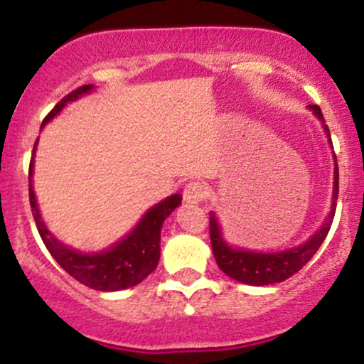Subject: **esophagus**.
I'll list each match as a JSON object with an SVG mask.
<instances>
[{"label":"esophagus","mask_w":364,"mask_h":364,"mask_svg":"<svg viewBox=\"0 0 364 364\" xmlns=\"http://www.w3.org/2000/svg\"><path fill=\"white\" fill-rule=\"evenodd\" d=\"M207 196V188L203 183L191 181L185 186V191H183V200L186 203H191V205H196V203L203 202Z\"/></svg>","instance_id":"obj_1"}]
</instances>
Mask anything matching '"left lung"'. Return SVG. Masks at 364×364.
Returning <instances> with one entry per match:
<instances>
[{"label": "left lung", "instance_id": "left-lung-1", "mask_svg": "<svg viewBox=\"0 0 364 364\" xmlns=\"http://www.w3.org/2000/svg\"><path fill=\"white\" fill-rule=\"evenodd\" d=\"M313 114L321 121L325 133H327L330 145V132L328 127L325 124L323 114L316 104L310 106ZM333 149V147H332ZM333 161H336V168H333V195H332V208L325 223L321 224L318 231L313 235L310 240L304 241L303 245L296 246V248L286 250V252L277 253H260V252H248L243 248H235L224 240L220 225L217 223L215 215L210 214V243L212 252H214L215 262L219 269L225 275H229L235 281H240L250 286H269V284L282 282L289 279L291 275L303 269L311 257L318 252V248L327 237L330 225H332L333 215H336V200L339 195V168H337V157L333 154Z\"/></svg>", "mask_w": 364, "mask_h": 364}]
</instances>
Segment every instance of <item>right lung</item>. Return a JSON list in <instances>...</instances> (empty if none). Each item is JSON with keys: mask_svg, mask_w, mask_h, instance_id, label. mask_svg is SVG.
I'll list each match as a JSON object with an SVG mask.
<instances>
[{"mask_svg": "<svg viewBox=\"0 0 364 364\" xmlns=\"http://www.w3.org/2000/svg\"><path fill=\"white\" fill-rule=\"evenodd\" d=\"M94 85H82L68 95L61 99L53 111L46 116L41 128L60 114V111L68 102L77 101L82 95L89 94ZM37 141L32 150L31 166H28V198H31L32 215H34L37 231L43 237L46 248L53 255V258L66 270L73 279L83 286L92 287L95 291H121L136 286L156 270L159 257H161V229L164 220L171 215L178 205H181V195H171L140 219L132 232L127 237L112 245L109 250L101 253H80L77 250L68 248L58 241L49 229L46 228L44 220L41 219L39 207H37L34 188H32V174H34V154Z\"/></svg>", "mask_w": 364, "mask_h": 364, "instance_id": "obj_1", "label": "right lung"}]
</instances>
